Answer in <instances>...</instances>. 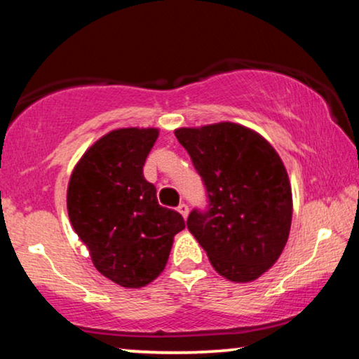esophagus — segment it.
<instances>
[{
	"label": "esophagus",
	"mask_w": 359,
	"mask_h": 359,
	"mask_svg": "<svg viewBox=\"0 0 359 359\" xmlns=\"http://www.w3.org/2000/svg\"><path fill=\"white\" fill-rule=\"evenodd\" d=\"M177 212L182 215L184 218L189 217V207H187V205H185V203H180L179 207H177Z\"/></svg>",
	"instance_id": "1"
}]
</instances>
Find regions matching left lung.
Masks as SVG:
<instances>
[{
	"label": "left lung",
	"instance_id": "obj_1",
	"mask_svg": "<svg viewBox=\"0 0 359 359\" xmlns=\"http://www.w3.org/2000/svg\"><path fill=\"white\" fill-rule=\"evenodd\" d=\"M175 137L202 177L208 210H192L187 228L215 271L251 283L279 259L292 223L287 170L261 135L236 123L179 128Z\"/></svg>",
	"mask_w": 359,
	"mask_h": 359
}]
</instances>
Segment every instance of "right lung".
Masks as SVG:
<instances>
[{
	"label": "right lung",
	"instance_id": "obj_1",
	"mask_svg": "<svg viewBox=\"0 0 359 359\" xmlns=\"http://www.w3.org/2000/svg\"><path fill=\"white\" fill-rule=\"evenodd\" d=\"M157 128H121L90 146L67 189V210L93 266L114 284L144 287L164 271L182 215L161 207L142 175Z\"/></svg>",
	"mask_w": 359,
	"mask_h": 359
}]
</instances>
